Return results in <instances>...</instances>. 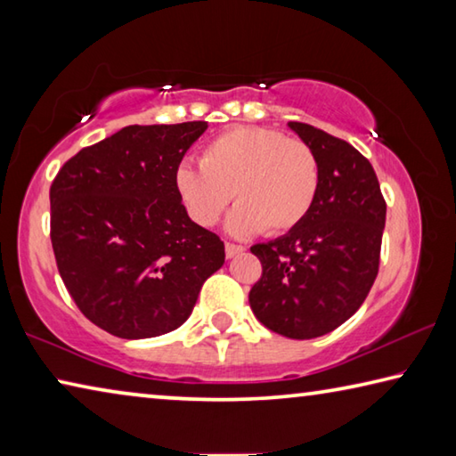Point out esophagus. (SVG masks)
<instances>
[{
  "instance_id": "esophagus-1",
  "label": "esophagus",
  "mask_w": 456,
  "mask_h": 456,
  "mask_svg": "<svg viewBox=\"0 0 456 456\" xmlns=\"http://www.w3.org/2000/svg\"><path fill=\"white\" fill-rule=\"evenodd\" d=\"M245 251V247L243 245H237V243H225V256L231 259V257H235V256H239V253H243Z\"/></svg>"
}]
</instances>
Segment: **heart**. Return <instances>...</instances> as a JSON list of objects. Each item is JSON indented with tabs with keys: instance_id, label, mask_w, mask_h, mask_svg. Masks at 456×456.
I'll return each instance as SVG.
<instances>
[{
	"instance_id": "heart-1",
	"label": "heart",
	"mask_w": 456,
	"mask_h": 456,
	"mask_svg": "<svg viewBox=\"0 0 456 456\" xmlns=\"http://www.w3.org/2000/svg\"><path fill=\"white\" fill-rule=\"evenodd\" d=\"M320 179L318 154L307 142L273 128L239 126L213 138L200 165L176 168L175 187L199 225H215L235 195L229 217L235 235H281L312 211Z\"/></svg>"
}]
</instances>
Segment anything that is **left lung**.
<instances>
[{
    "instance_id": "8db88e82",
    "label": "left lung",
    "mask_w": 456,
    "mask_h": 456,
    "mask_svg": "<svg viewBox=\"0 0 456 456\" xmlns=\"http://www.w3.org/2000/svg\"><path fill=\"white\" fill-rule=\"evenodd\" d=\"M289 128L318 154L320 191L297 227L251 247L264 272L249 305L275 334L312 339L364 304L380 265L386 200L370 160L350 142L304 122Z\"/></svg>"
}]
</instances>
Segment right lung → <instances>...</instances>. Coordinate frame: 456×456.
Wrapping results in <instances>:
<instances>
[{"instance_id":"add662e5","label":"right lung","mask_w":456,"mask_h":456,"mask_svg":"<svg viewBox=\"0 0 456 456\" xmlns=\"http://www.w3.org/2000/svg\"><path fill=\"white\" fill-rule=\"evenodd\" d=\"M207 122L125 126L64 163L50 187L61 281L98 328L154 338L187 322L225 245L189 219L175 187Z\"/></svg>"}]
</instances>
